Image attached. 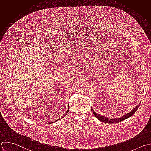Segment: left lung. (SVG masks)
Here are the masks:
<instances>
[{
	"label": "left lung",
	"instance_id": "1",
	"mask_svg": "<svg viewBox=\"0 0 151 151\" xmlns=\"http://www.w3.org/2000/svg\"><path fill=\"white\" fill-rule=\"evenodd\" d=\"M140 103H139V105H137L136 107H134L133 109V110H132L128 114H125V115L123 116L122 117H121L120 118H117V119H110V118L104 117L103 116H101V115H99V114L96 113V112H95L93 110V109H91V111H92V113L93 114V115L96 117V118H97L98 120H99V121H101V122H104V123H117L122 122V121L128 119L129 117H131L132 116H133L134 114V113L137 111L138 107L140 106Z\"/></svg>",
	"mask_w": 151,
	"mask_h": 151
}]
</instances>
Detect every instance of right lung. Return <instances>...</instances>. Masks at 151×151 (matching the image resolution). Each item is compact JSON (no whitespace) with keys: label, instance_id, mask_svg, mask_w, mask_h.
I'll list each match as a JSON object with an SVG mask.
<instances>
[{"label":"right lung","instance_id":"1","mask_svg":"<svg viewBox=\"0 0 151 151\" xmlns=\"http://www.w3.org/2000/svg\"><path fill=\"white\" fill-rule=\"evenodd\" d=\"M67 113H68V111H67ZM66 114H65V115H66ZM58 120H56V121H58ZM56 121H55V122H56Z\"/></svg>","mask_w":151,"mask_h":151}]
</instances>
